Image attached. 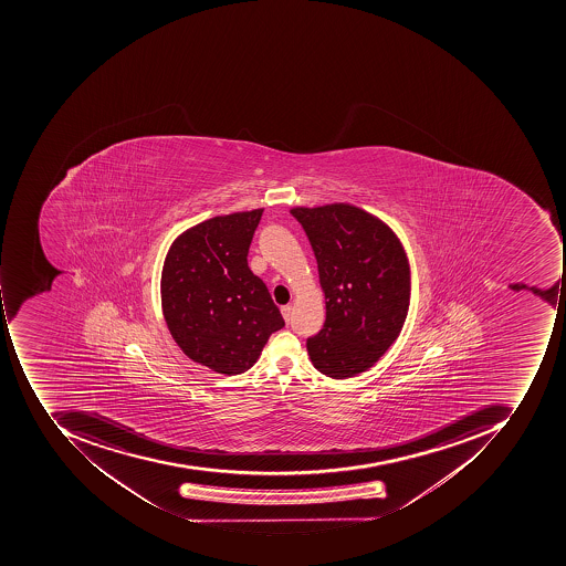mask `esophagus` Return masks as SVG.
Returning <instances> with one entry per match:
<instances>
[{"label":"esophagus","instance_id":"obj_1","mask_svg":"<svg viewBox=\"0 0 566 566\" xmlns=\"http://www.w3.org/2000/svg\"><path fill=\"white\" fill-rule=\"evenodd\" d=\"M282 316H284L285 323H291L292 319V306H282Z\"/></svg>","mask_w":566,"mask_h":566}]
</instances>
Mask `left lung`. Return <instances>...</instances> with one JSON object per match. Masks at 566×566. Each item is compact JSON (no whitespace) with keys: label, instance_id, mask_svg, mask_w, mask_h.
<instances>
[{"label":"left lung","instance_id":"left-lung-1","mask_svg":"<svg viewBox=\"0 0 566 566\" xmlns=\"http://www.w3.org/2000/svg\"><path fill=\"white\" fill-rule=\"evenodd\" d=\"M318 262L323 328L306 342L311 363L333 379L373 367L398 338L410 304V265L391 228L348 203L294 208Z\"/></svg>","mask_w":566,"mask_h":566}]
</instances>
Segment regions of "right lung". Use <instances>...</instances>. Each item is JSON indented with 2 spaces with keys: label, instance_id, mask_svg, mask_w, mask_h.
<instances>
[{
  "label": "right lung",
  "instance_id": "right-lung-1",
  "mask_svg": "<svg viewBox=\"0 0 566 566\" xmlns=\"http://www.w3.org/2000/svg\"><path fill=\"white\" fill-rule=\"evenodd\" d=\"M263 209L216 216L181 233L161 274V306L174 340L193 363L226 376L250 369L285 325L248 266Z\"/></svg>",
  "mask_w": 566,
  "mask_h": 566
}]
</instances>
